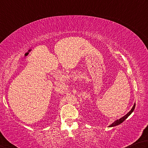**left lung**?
<instances>
[{
    "instance_id": "obj_1",
    "label": "left lung",
    "mask_w": 148,
    "mask_h": 148,
    "mask_svg": "<svg viewBox=\"0 0 148 148\" xmlns=\"http://www.w3.org/2000/svg\"><path fill=\"white\" fill-rule=\"evenodd\" d=\"M134 108H135V103H134V104L133 108H131V110L129 111V112L127 114H125V116H123L122 118H120V119H119V120H116L115 121H114V122L112 124H111V125H109V127H114V126H116V125H120V123H122L123 121L124 120H125L126 119L128 118V116H130L131 114L133 112Z\"/></svg>"
}]
</instances>
